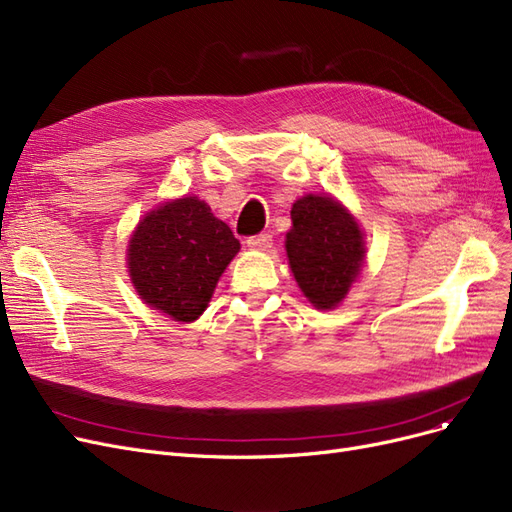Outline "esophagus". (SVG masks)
I'll use <instances>...</instances> for the list:
<instances>
[{
  "label": "esophagus",
  "instance_id": "esophagus-1",
  "mask_svg": "<svg viewBox=\"0 0 512 512\" xmlns=\"http://www.w3.org/2000/svg\"><path fill=\"white\" fill-rule=\"evenodd\" d=\"M246 246L253 251H268L272 246V236L270 234H257V236H251L246 238Z\"/></svg>",
  "mask_w": 512,
  "mask_h": 512
}]
</instances>
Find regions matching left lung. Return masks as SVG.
Instances as JSON below:
<instances>
[{
	"label": "left lung",
	"instance_id": "obj_1",
	"mask_svg": "<svg viewBox=\"0 0 512 512\" xmlns=\"http://www.w3.org/2000/svg\"><path fill=\"white\" fill-rule=\"evenodd\" d=\"M287 257L300 289L321 310L338 306L364 261V238L334 197L306 195L291 208Z\"/></svg>",
	"mask_w": 512,
	"mask_h": 512
}]
</instances>
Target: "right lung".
<instances>
[{"instance_id":"obj_1","label":"right lung","mask_w":512,"mask_h":512,"mask_svg":"<svg viewBox=\"0 0 512 512\" xmlns=\"http://www.w3.org/2000/svg\"><path fill=\"white\" fill-rule=\"evenodd\" d=\"M240 242L208 204L183 197L153 210L129 240L127 266L140 298L174 321H195Z\"/></svg>"}]
</instances>
